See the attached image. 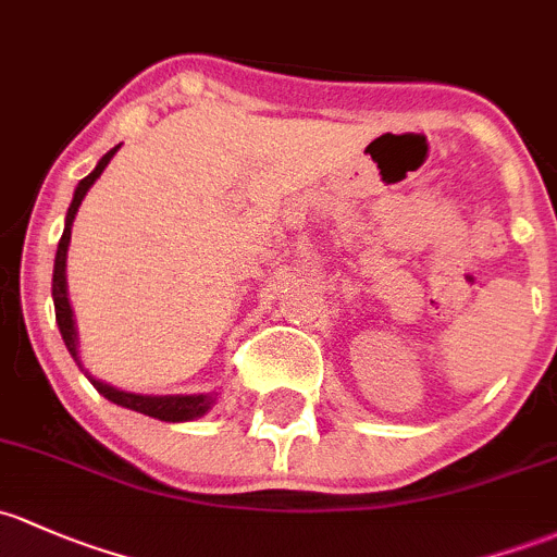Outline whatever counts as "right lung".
<instances>
[{"instance_id": "right-lung-1", "label": "right lung", "mask_w": 557, "mask_h": 557, "mask_svg": "<svg viewBox=\"0 0 557 557\" xmlns=\"http://www.w3.org/2000/svg\"><path fill=\"white\" fill-rule=\"evenodd\" d=\"M120 146L107 151L101 157V162L96 165V171L79 181L77 189H74V200L69 205V213H66V226H63L61 234V243H58V253H55V269H52V301H55V320L58 327H61V336L66 342V349L72 352L74 360L79 362V352H77V327H74V312H72V304H69V290H66V253H69V243H72V224H74V215H77L82 200H85L87 189L96 184V178L107 171V165L111 162V157L116 154ZM82 368V362H79ZM101 392L103 397L116 406L122 408H131V411L146 413L151 419H160V421H191V419H200L202 413L210 411V406L215 403V392H205V395H136V392H125V389H116V386L103 384L101 379H92L87 376Z\"/></svg>"}]
</instances>
